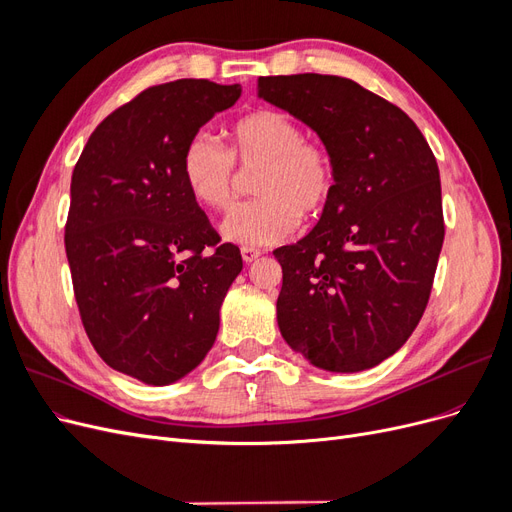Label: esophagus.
<instances>
[{
	"label": "esophagus",
	"instance_id": "esophagus-1",
	"mask_svg": "<svg viewBox=\"0 0 512 512\" xmlns=\"http://www.w3.org/2000/svg\"><path fill=\"white\" fill-rule=\"evenodd\" d=\"M260 254H262V252L256 250V247H250V245H243V247H241V256H243V260L247 262V265H250V262H254Z\"/></svg>",
	"mask_w": 512,
	"mask_h": 512
}]
</instances>
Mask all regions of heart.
<instances>
[{"instance_id": "1", "label": "heart", "mask_w": 512, "mask_h": 512, "mask_svg": "<svg viewBox=\"0 0 512 512\" xmlns=\"http://www.w3.org/2000/svg\"><path fill=\"white\" fill-rule=\"evenodd\" d=\"M237 162L255 168L258 196L230 209L222 222L228 241L250 247L290 237L299 220L316 218L335 192V164L327 145L307 138L301 123L282 111L241 117L230 130V147L207 130L194 132L181 153V177L196 203L224 209L237 183Z\"/></svg>"}]
</instances>
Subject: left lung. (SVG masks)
I'll list each match as a JSON object with an SVG mask.
<instances>
[{"label": "left lung", "instance_id": "1", "mask_svg": "<svg viewBox=\"0 0 512 512\" xmlns=\"http://www.w3.org/2000/svg\"><path fill=\"white\" fill-rule=\"evenodd\" d=\"M258 96L316 130L335 192L282 265L277 324L329 371L389 359L421 322L444 241L440 170L416 123L344 76H260Z\"/></svg>", "mask_w": 512, "mask_h": 512}]
</instances>
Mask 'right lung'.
<instances>
[{
  "label": "right lung",
  "mask_w": 512,
  "mask_h": 512,
  "mask_svg": "<svg viewBox=\"0 0 512 512\" xmlns=\"http://www.w3.org/2000/svg\"><path fill=\"white\" fill-rule=\"evenodd\" d=\"M239 96L207 79L147 87L91 132L74 166L64 241L81 322L108 367L147 384L205 359L243 269L181 177L188 138Z\"/></svg>",
  "instance_id": "obj_1"
}]
</instances>
